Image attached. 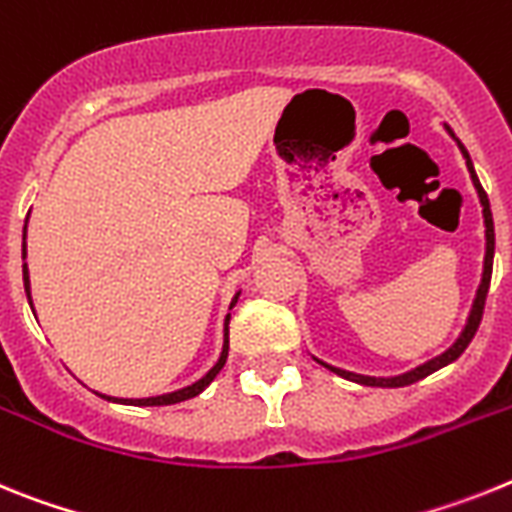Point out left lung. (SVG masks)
<instances>
[{
  "label": "left lung",
  "instance_id": "8db88e82",
  "mask_svg": "<svg viewBox=\"0 0 512 512\" xmlns=\"http://www.w3.org/2000/svg\"><path fill=\"white\" fill-rule=\"evenodd\" d=\"M446 131L453 136V131H451V128H448V126H446ZM453 139H456V136H453ZM456 144H459L461 154H464L466 167H469L471 182H474V188H477L479 203H482V213H484V237H487V252H484L482 283H479V288H477V299H474V304H471V311H469V319H466L464 332H461L459 340L453 342V345L446 350V353H441V355H438V358H433V361L422 363V366L412 368V371L402 373V376H389V379H376V376H361V373L342 371V368L327 366V363L319 361L324 368H330L332 373H337V376H342V379L355 381V384H363V386H386V389H394V386L415 384V381L425 379V376H430V373L438 371V368H443V366H448V363L456 361V358H459V355L464 353L466 348H469L471 337L477 335L479 322H482V314H484V301H487V291H490V281H492V257H495V224H492L490 198H487V193H484V188H482V185H479V177H477V172H474V164H471V159H469V151L464 149V144H461L459 139H456Z\"/></svg>",
  "mask_w": 512,
  "mask_h": 512
}]
</instances>
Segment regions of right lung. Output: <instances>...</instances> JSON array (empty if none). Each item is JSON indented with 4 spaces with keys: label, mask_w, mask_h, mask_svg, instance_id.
Segmentation results:
<instances>
[{
    "label": "right lung",
    "mask_w": 512,
    "mask_h": 512,
    "mask_svg": "<svg viewBox=\"0 0 512 512\" xmlns=\"http://www.w3.org/2000/svg\"><path fill=\"white\" fill-rule=\"evenodd\" d=\"M25 229H28V224H25ZM22 239H25V234H22ZM22 257H25V244H22ZM22 281H25V293H28V301H30V275H28V265H22ZM239 293L234 296V301H231V306L237 304ZM30 309H33V301H30ZM226 355H229V317H226L224 322V350H221V358L219 363L211 368V371L203 376L201 381H195V384L185 386V389H177L172 391V394H162V397H146V399H115V397H105V394H100V397L110 399V402H121V404H136V407H162V404H177V402H185V399H193L198 397L203 389H206L208 384H211L213 379H216V373L224 368L226 363Z\"/></svg>",
    "instance_id": "add662e5"
}]
</instances>
